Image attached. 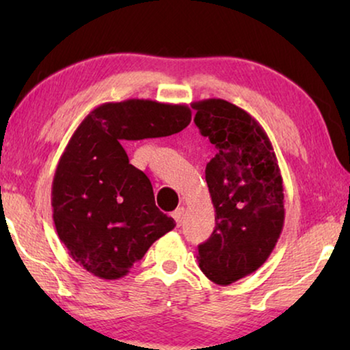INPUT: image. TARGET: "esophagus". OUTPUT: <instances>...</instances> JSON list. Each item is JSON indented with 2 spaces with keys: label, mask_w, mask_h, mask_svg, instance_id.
Wrapping results in <instances>:
<instances>
[{
  "label": "esophagus",
  "mask_w": 350,
  "mask_h": 350,
  "mask_svg": "<svg viewBox=\"0 0 350 350\" xmlns=\"http://www.w3.org/2000/svg\"><path fill=\"white\" fill-rule=\"evenodd\" d=\"M183 213H185V208L183 207H180V208H176L174 213H172V217H174V219L176 221V224H181V219H183Z\"/></svg>",
  "instance_id": "obj_1"
}]
</instances>
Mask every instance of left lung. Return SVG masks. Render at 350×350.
Returning <instances> with one entry per match:
<instances>
[{"label": "left lung", "instance_id": "left-lung-1", "mask_svg": "<svg viewBox=\"0 0 350 350\" xmlns=\"http://www.w3.org/2000/svg\"><path fill=\"white\" fill-rule=\"evenodd\" d=\"M194 122L217 148L205 167L215 226L199 245V267L218 285L265 265L284 228V185L269 137L245 109L221 98L191 105Z\"/></svg>", "mask_w": 350, "mask_h": 350}]
</instances>
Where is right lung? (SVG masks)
Here are the masks:
<instances>
[{
  "label": "right lung",
  "mask_w": 350,
  "mask_h": 350,
  "mask_svg": "<svg viewBox=\"0 0 350 350\" xmlns=\"http://www.w3.org/2000/svg\"><path fill=\"white\" fill-rule=\"evenodd\" d=\"M189 122L188 105L131 98L100 105L71 135L52 181V218L70 256L90 274L121 279L175 228L122 145L178 133Z\"/></svg>",
  "instance_id": "add662e5"
}]
</instances>
